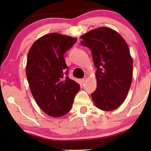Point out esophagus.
Instances as JSON below:
<instances>
[{"label": "esophagus", "mask_w": 151, "mask_h": 151, "mask_svg": "<svg viewBox=\"0 0 151 151\" xmlns=\"http://www.w3.org/2000/svg\"><path fill=\"white\" fill-rule=\"evenodd\" d=\"M88 79V76H85V77H84L83 79H82V81H83V83H85V82Z\"/></svg>", "instance_id": "34e87169"}]
</instances>
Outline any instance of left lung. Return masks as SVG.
<instances>
[{"label": "left lung", "mask_w": 151, "mask_h": 151, "mask_svg": "<svg viewBox=\"0 0 151 151\" xmlns=\"http://www.w3.org/2000/svg\"><path fill=\"white\" fill-rule=\"evenodd\" d=\"M82 45L91 50L97 68L96 89L91 97L97 108L113 111L124 101L131 87L132 59L127 43L119 32L99 27L82 35Z\"/></svg>", "instance_id": "left-lung-1"}]
</instances>
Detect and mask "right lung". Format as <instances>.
I'll return each mask as SVG.
<instances>
[{"instance_id":"obj_1","label":"right lung","mask_w":151,"mask_h":151,"mask_svg":"<svg viewBox=\"0 0 151 151\" xmlns=\"http://www.w3.org/2000/svg\"><path fill=\"white\" fill-rule=\"evenodd\" d=\"M76 38L58 33L42 36L28 53L26 74L31 93L42 111L60 117L70 111L80 85L67 75L64 54Z\"/></svg>"}]
</instances>
